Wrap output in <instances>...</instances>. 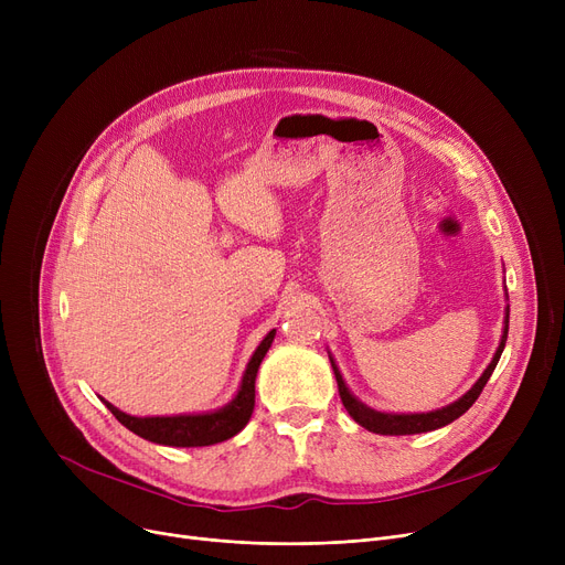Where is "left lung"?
Here are the masks:
<instances>
[{
    "mask_svg": "<svg viewBox=\"0 0 565 565\" xmlns=\"http://www.w3.org/2000/svg\"><path fill=\"white\" fill-rule=\"evenodd\" d=\"M507 339H509V311H507V324H503V337H501V343L494 352V358L490 362V366L486 369V373L479 377V382L473 384V387L456 403L441 407V409H435V412H428V414H384V412H375L366 405H362L358 398H354L345 382L337 369V364L332 362V369H334V375H337V384H339V396L348 409L350 417L358 422L360 426H364L366 430L371 433H380V435H414V433H428V430H437L441 426H447L451 422H456L458 417H462V414L477 403V398L481 396L483 387L488 384L501 352H503V345H507Z\"/></svg>",
    "mask_w": 565,
    "mask_h": 565,
    "instance_id": "left-lung-1",
    "label": "left lung"
}]
</instances>
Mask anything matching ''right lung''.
Instances as JSON below:
<instances>
[{"instance_id": "add662e5", "label": "right lung", "mask_w": 565, "mask_h": 565, "mask_svg": "<svg viewBox=\"0 0 565 565\" xmlns=\"http://www.w3.org/2000/svg\"><path fill=\"white\" fill-rule=\"evenodd\" d=\"M275 341V330L267 334L260 345L256 348L254 358L247 364L241 392L237 396L222 409L211 412V414H181V417H130V414L116 409L111 403L105 401L107 409L114 414V417L121 422L128 430L135 435L156 441V444H167V447H211V444L224 441L233 435L241 433L254 412V382L258 366L265 358L267 348Z\"/></svg>"}]
</instances>
